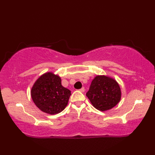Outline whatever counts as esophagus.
<instances>
[{"instance_id":"esophagus-1","label":"esophagus","mask_w":155,"mask_h":155,"mask_svg":"<svg viewBox=\"0 0 155 155\" xmlns=\"http://www.w3.org/2000/svg\"><path fill=\"white\" fill-rule=\"evenodd\" d=\"M79 91H81V92H84V91H85V88H84V87H82L81 89H80Z\"/></svg>"}]
</instances>
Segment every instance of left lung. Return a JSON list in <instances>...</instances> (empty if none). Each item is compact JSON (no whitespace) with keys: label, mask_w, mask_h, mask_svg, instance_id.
I'll list each match as a JSON object with an SVG mask.
<instances>
[{"label":"left lung","mask_w":155,"mask_h":155,"mask_svg":"<svg viewBox=\"0 0 155 155\" xmlns=\"http://www.w3.org/2000/svg\"><path fill=\"white\" fill-rule=\"evenodd\" d=\"M92 105L101 111L112 109L121 99V90L114 78L107 76H96L86 93Z\"/></svg>","instance_id":"8db88e82"}]
</instances>
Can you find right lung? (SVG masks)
Segmentation results:
<instances>
[{
    "label": "right lung",
    "instance_id": "obj_1",
    "mask_svg": "<svg viewBox=\"0 0 155 155\" xmlns=\"http://www.w3.org/2000/svg\"><path fill=\"white\" fill-rule=\"evenodd\" d=\"M35 105L46 114H59L67 106L71 91L63 87L61 79L52 72H46L38 78L31 91Z\"/></svg>",
    "mask_w": 155,
    "mask_h": 155
}]
</instances>
